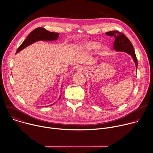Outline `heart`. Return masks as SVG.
Listing matches in <instances>:
<instances>
[{
    "label": "heart",
    "instance_id": "b5f03b06",
    "mask_svg": "<svg viewBox=\"0 0 153 153\" xmlns=\"http://www.w3.org/2000/svg\"><path fill=\"white\" fill-rule=\"evenodd\" d=\"M100 46V43L97 41H88L82 43L79 45V48L86 51H93L98 48ZM107 50L106 47H103L101 48V54L104 53Z\"/></svg>",
    "mask_w": 153,
    "mask_h": 153
}]
</instances>
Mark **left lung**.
<instances>
[{"label": "left lung", "instance_id": "8db88e82", "mask_svg": "<svg viewBox=\"0 0 153 153\" xmlns=\"http://www.w3.org/2000/svg\"><path fill=\"white\" fill-rule=\"evenodd\" d=\"M105 34L108 36H114L115 37L113 48L116 51H123L131 56L136 64L137 70V67L138 65L137 59L135 54L133 44L126 37V36L118 31H109L106 33Z\"/></svg>", "mask_w": 153, "mask_h": 153}]
</instances>
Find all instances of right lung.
Returning a JSON list of instances; mask_svg holds the SVG:
<instances>
[{
	"mask_svg": "<svg viewBox=\"0 0 153 153\" xmlns=\"http://www.w3.org/2000/svg\"><path fill=\"white\" fill-rule=\"evenodd\" d=\"M59 33L50 32L49 31H47L46 29L41 28V27L37 28L30 33V34L28 36L27 39L23 42V43H22L20 46L18 48L16 51V54L36 42H37L39 40H44V41L56 40L59 37ZM60 97L61 96H60L59 99L60 98Z\"/></svg>",
	"mask_w": 153,
	"mask_h": 153,
	"instance_id": "add662e5",
	"label": "right lung"
}]
</instances>
